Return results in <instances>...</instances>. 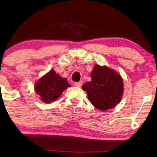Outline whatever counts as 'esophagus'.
Here are the masks:
<instances>
[{
  "mask_svg": "<svg viewBox=\"0 0 157 157\" xmlns=\"http://www.w3.org/2000/svg\"><path fill=\"white\" fill-rule=\"evenodd\" d=\"M74 85L75 86L81 87V86H82V81H79V82H75L74 83Z\"/></svg>",
  "mask_w": 157,
  "mask_h": 157,
  "instance_id": "esophagus-1",
  "label": "esophagus"
}]
</instances>
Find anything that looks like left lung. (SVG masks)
Returning <instances> with one entry per match:
<instances>
[{
	"instance_id": "obj_1",
	"label": "left lung",
	"mask_w": 157,
	"mask_h": 157,
	"mask_svg": "<svg viewBox=\"0 0 157 157\" xmlns=\"http://www.w3.org/2000/svg\"><path fill=\"white\" fill-rule=\"evenodd\" d=\"M91 77V81L83 84L82 89L86 91L91 104L101 111L117 106L124 91L121 76L106 66L96 65Z\"/></svg>"
}]
</instances>
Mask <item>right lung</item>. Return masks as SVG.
<instances>
[{"label": "right lung", "instance_id": "obj_1", "mask_svg": "<svg viewBox=\"0 0 157 157\" xmlns=\"http://www.w3.org/2000/svg\"><path fill=\"white\" fill-rule=\"evenodd\" d=\"M70 86L66 78H61L51 69L48 74L41 77L35 85L36 92L44 103L54 101L64 90Z\"/></svg>", "mask_w": 157, "mask_h": 157}]
</instances>
